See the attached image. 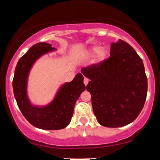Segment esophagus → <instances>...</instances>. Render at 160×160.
<instances>
[{"label": "esophagus", "mask_w": 160, "mask_h": 160, "mask_svg": "<svg viewBox=\"0 0 160 160\" xmlns=\"http://www.w3.org/2000/svg\"><path fill=\"white\" fill-rule=\"evenodd\" d=\"M83 82L84 84L86 86L88 84V82H89V79L86 78H84V80H83Z\"/></svg>", "instance_id": "34e87169"}]
</instances>
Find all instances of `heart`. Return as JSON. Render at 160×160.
Segmentation results:
<instances>
[{
    "label": "heart",
    "instance_id": "heart-1",
    "mask_svg": "<svg viewBox=\"0 0 160 160\" xmlns=\"http://www.w3.org/2000/svg\"><path fill=\"white\" fill-rule=\"evenodd\" d=\"M89 53L93 54L95 53V62H101L104 61L108 56V49L104 47H98V46H92L89 49Z\"/></svg>",
    "mask_w": 160,
    "mask_h": 160
}]
</instances>
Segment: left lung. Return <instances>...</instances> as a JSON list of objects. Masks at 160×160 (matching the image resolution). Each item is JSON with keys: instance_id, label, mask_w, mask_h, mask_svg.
<instances>
[{"instance_id": "left-lung-1", "label": "left lung", "mask_w": 160, "mask_h": 160, "mask_svg": "<svg viewBox=\"0 0 160 160\" xmlns=\"http://www.w3.org/2000/svg\"><path fill=\"white\" fill-rule=\"evenodd\" d=\"M110 57L83 68L82 74L90 81L86 89L102 126L117 128L131 123L144 108L148 78L144 64L126 41L112 43Z\"/></svg>"}]
</instances>
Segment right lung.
<instances>
[{"mask_svg": "<svg viewBox=\"0 0 160 160\" xmlns=\"http://www.w3.org/2000/svg\"><path fill=\"white\" fill-rule=\"evenodd\" d=\"M49 43H38L20 58L15 69L12 88L18 107L25 118L32 126L45 130H58L70 123L75 103L86 89L83 76L78 73L71 82L60 88L52 103L45 107H35L27 96V82L33 64L45 53L54 50Z\"/></svg>", "mask_w": 160, "mask_h": 160, "instance_id": "right-lung-1", "label": "right lung"}]
</instances>
